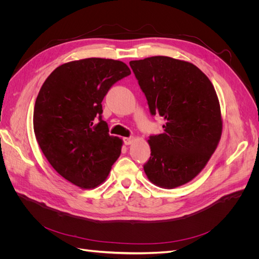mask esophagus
Listing matches in <instances>:
<instances>
[{
    "label": "esophagus",
    "mask_w": 259,
    "mask_h": 259,
    "mask_svg": "<svg viewBox=\"0 0 259 259\" xmlns=\"http://www.w3.org/2000/svg\"><path fill=\"white\" fill-rule=\"evenodd\" d=\"M123 142H124V145L128 146V145H131L133 142H134V138H133V137H125V138H123Z\"/></svg>",
    "instance_id": "34e87169"
}]
</instances>
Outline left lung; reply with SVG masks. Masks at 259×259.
I'll use <instances>...</instances> for the list:
<instances>
[{"label":"left lung","instance_id":"obj_1","mask_svg":"<svg viewBox=\"0 0 259 259\" xmlns=\"http://www.w3.org/2000/svg\"><path fill=\"white\" fill-rule=\"evenodd\" d=\"M151 115L165 120L148 139L147 177L162 188L190 182L204 168L222 136L221 106L213 84L190 62L166 56L130 61Z\"/></svg>","mask_w":259,"mask_h":259}]
</instances>
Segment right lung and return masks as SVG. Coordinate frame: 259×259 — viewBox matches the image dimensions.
<instances>
[{"instance_id": "right-lung-1", "label": "right lung", "mask_w": 259, "mask_h": 259, "mask_svg": "<svg viewBox=\"0 0 259 259\" xmlns=\"http://www.w3.org/2000/svg\"><path fill=\"white\" fill-rule=\"evenodd\" d=\"M130 74L122 61L86 58L55 69L38 92L33 112L37 144L54 169L77 187L104 183L120 156L122 139L109 135L101 101Z\"/></svg>"}]
</instances>
